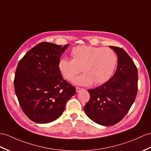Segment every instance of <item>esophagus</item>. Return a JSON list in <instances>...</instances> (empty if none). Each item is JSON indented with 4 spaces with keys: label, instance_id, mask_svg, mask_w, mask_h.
<instances>
[{
    "label": "esophagus",
    "instance_id": "obj_1",
    "mask_svg": "<svg viewBox=\"0 0 151 151\" xmlns=\"http://www.w3.org/2000/svg\"><path fill=\"white\" fill-rule=\"evenodd\" d=\"M82 90H83V89L80 88V87H76V93H79L80 91H82Z\"/></svg>",
    "mask_w": 151,
    "mask_h": 151
}]
</instances>
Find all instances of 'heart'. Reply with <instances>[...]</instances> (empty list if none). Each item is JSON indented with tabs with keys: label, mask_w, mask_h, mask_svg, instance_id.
I'll return each instance as SVG.
<instances>
[{
	"label": "heart",
	"mask_w": 151,
	"mask_h": 151,
	"mask_svg": "<svg viewBox=\"0 0 151 151\" xmlns=\"http://www.w3.org/2000/svg\"><path fill=\"white\" fill-rule=\"evenodd\" d=\"M71 55L73 59L63 57L59 60L58 69L68 80H73L83 69L85 73L73 81L76 85L82 86H89L93 82L98 85L107 81L117 62L114 52L102 47L78 45L73 48Z\"/></svg>",
	"instance_id": "heart-1"
}]
</instances>
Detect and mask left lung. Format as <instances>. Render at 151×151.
I'll list each match as a JSON object with an SVG mask.
<instances>
[{
	"mask_svg": "<svg viewBox=\"0 0 151 151\" xmlns=\"http://www.w3.org/2000/svg\"><path fill=\"white\" fill-rule=\"evenodd\" d=\"M117 55L114 75L95 89H89L90 99L84 111L91 120L104 126H112L127 114L138 91V70L124 50L109 46Z\"/></svg>",
	"mask_w": 151,
	"mask_h": 151,
	"instance_id": "left-lung-1",
	"label": "left lung"
}]
</instances>
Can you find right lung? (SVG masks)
Instances as JSON below:
<instances>
[{"mask_svg":"<svg viewBox=\"0 0 151 151\" xmlns=\"http://www.w3.org/2000/svg\"><path fill=\"white\" fill-rule=\"evenodd\" d=\"M69 45L39 43L19 62L14 80L15 94L31 121L47 124L56 120L76 93L75 87L64 80L58 67Z\"/></svg>","mask_w":151,"mask_h":151,"instance_id":"right-lung-1","label":"right lung"}]
</instances>
